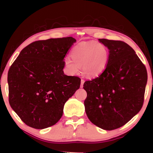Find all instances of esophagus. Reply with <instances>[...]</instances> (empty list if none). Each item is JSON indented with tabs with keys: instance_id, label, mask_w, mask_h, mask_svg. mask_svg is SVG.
<instances>
[{
	"instance_id": "obj_1",
	"label": "esophagus",
	"mask_w": 153,
	"mask_h": 153,
	"mask_svg": "<svg viewBox=\"0 0 153 153\" xmlns=\"http://www.w3.org/2000/svg\"><path fill=\"white\" fill-rule=\"evenodd\" d=\"M84 82H85V80H81V81H80V88H82V86H83V84Z\"/></svg>"
}]
</instances>
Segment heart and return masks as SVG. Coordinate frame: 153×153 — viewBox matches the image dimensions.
<instances>
[{"instance_id":"heart-1","label":"heart","mask_w":153,"mask_h":153,"mask_svg":"<svg viewBox=\"0 0 153 153\" xmlns=\"http://www.w3.org/2000/svg\"><path fill=\"white\" fill-rule=\"evenodd\" d=\"M108 50L104 45L96 42H89L75 47L71 58L66 59L65 68L71 75L78 74L82 67L87 77H96L106 69L108 62Z\"/></svg>"}]
</instances>
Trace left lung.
Wrapping results in <instances>:
<instances>
[{"instance_id":"8db88e82","label":"left lung","mask_w":153,"mask_h":153,"mask_svg":"<svg viewBox=\"0 0 153 153\" xmlns=\"http://www.w3.org/2000/svg\"><path fill=\"white\" fill-rule=\"evenodd\" d=\"M99 40L108 49V62L99 77L84 82L87 92L84 105L93 124L105 130H113L127 124L143 107L147 73L127 43Z\"/></svg>"}]
</instances>
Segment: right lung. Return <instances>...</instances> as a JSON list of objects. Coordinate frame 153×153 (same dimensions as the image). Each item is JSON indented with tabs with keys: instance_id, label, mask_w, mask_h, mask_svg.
I'll return each instance as SVG.
<instances>
[{
	"instance_id": "1",
	"label": "right lung",
	"mask_w": 153,
	"mask_h": 153,
	"mask_svg": "<svg viewBox=\"0 0 153 153\" xmlns=\"http://www.w3.org/2000/svg\"><path fill=\"white\" fill-rule=\"evenodd\" d=\"M75 42L71 36L34 42L10 66L9 103L26 125L42 129L55 124L65 103L80 88L78 77L63 72L65 57Z\"/></svg>"
}]
</instances>
